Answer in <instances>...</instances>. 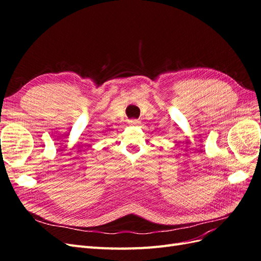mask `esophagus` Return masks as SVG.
Here are the masks:
<instances>
[{"label": "esophagus", "instance_id": "34e87169", "mask_svg": "<svg viewBox=\"0 0 261 261\" xmlns=\"http://www.w3.org/2000/svg\"><path fill=\"white\" fill-rule=\"evenodd\" d=\"M129 124L133 126H137L140 124V121L139 120H132V121H129Z\"/></svg>", "mask_w": 261, "mask_h": 261}]
</instances>
